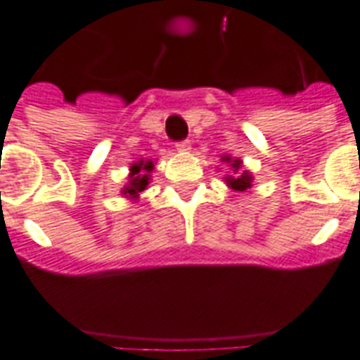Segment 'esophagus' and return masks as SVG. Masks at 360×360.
<instances>
[{
    "mask_svg": "<svg viewBox=\"0 0 360 360\" xmlns=\"http://www.w3.org/2000/svg\"><path fill=\"white\" fill-rule=\"evenodd\" d=\"M175 148H177V152H188V150H191V142H188V140H183V142H177Z\"/></svg>",
    "mask_w": 360,
    "mask_h": 360,
    "instance_id": "34e87169",
    "label": "esophagus"
}]
</instances>
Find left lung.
<instances>
[{"mask_svg":"<svg viewBox=\"0 0 360 360\" xmlns=\"http://www.w3.org/2000/svg\"><path fill=\"white\" fill-rule=\"evenodd\" d=\"M222 162L228 163L230 167H232V175H226V183H228V187L233 188V191H248L251 187V173L248 169H243L241 167V160L238 158H232V155H222Z\"/></svg>","mask_w":360,"mask_h":360,"instance_id":"obj_1","label":"left lung"}]
</instances>
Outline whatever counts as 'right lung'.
<instances>
[{
	"label": "right lung",
	"mask_w": 360,
	"mask_h": 360,
	"mask_svg": "<svg viewBox=\"0 0 360 360\" xmlns=\"http://www.w3.org/2000/svg\"><path fill=\"white\" fill-rule=\"evenodd\" d=\"M152 169H154V162H150V160H140V162L132 163L130 165V175H128L127 185L120 191L122 197L130 198V200H136L140 197V193L148 187Z\"/></svg>",
	"instance_id": "add662e5"
}]
</instances>
